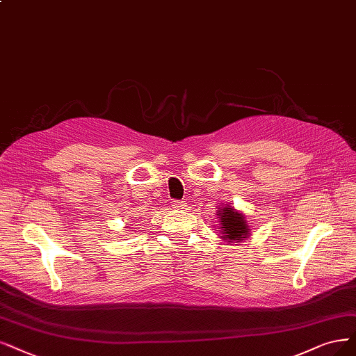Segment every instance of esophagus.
Instances as JSON below:
<instances>
[{
    "label": "esophagus",
    "mask_w": 356,
    "mask_h": 356,
    "mask_svg": "<svg viewBox=\"0 0 356 356\" xmlns=\"http://www.w3.org/2000/svg\"><path fill=\"white\" fill-rule=\"evenodd\" d=\"M171 207L176 208V209H181L183 207H185V204H183L181 201H173V202H171Z\"/></svg>",
    "instance_id": "obj_1"
}]
</instances>
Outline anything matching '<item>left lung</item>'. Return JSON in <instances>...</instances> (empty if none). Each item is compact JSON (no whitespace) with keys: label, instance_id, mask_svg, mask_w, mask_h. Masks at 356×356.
<instances>
[{"label":"left lung","instance_id":"obj_1","mask_svg":"<svg viewBox=\"0 0 356 356\" xmlns=\"http://www.w3.org/2000/svg\"><path fill=\"white\" fill-rule=\"evenodd\" d=\"M220 225L222 230V239H229V242H241L249 234L246 226V220L241 213L233 211L232 208L226 207L220 214Z\"/></svg>","mask_w":356,"mask_h":356}]
</instances>
